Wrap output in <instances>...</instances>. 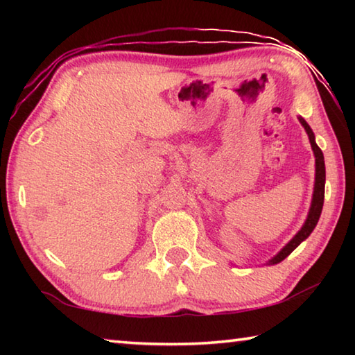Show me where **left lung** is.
I'll list each match as a JSON object with an SVG mask.
<instances>
[{"instance_id": "8db88e82", "label": "left lung", "mask_w": 355, "mask_h": 355, "mask_svg": "<svg viewBox=\"0 0 355 355\" xmlns=\"http://www.w3.org/2000/svg\"><path fill=\"white\" fill-rule=\"evenodd\" d=\"M299 122L302 123V127L305 128L309 135V139H310V146L311 150H313L315 153V189H313V199H311V205H310V211L307 219H305L304 225L300 230L294 235V238L291 239L290 243H288L284 249H282L277 255L271 260L268 261V264H277L282 260H285V258L291 254V252L297 248V245L304 241V239H307L310 236V233L313 232V228L316 227L318 220H320V216L322 211V203H324V184H326V166H324V155L321 152V148L316 146L315 142V135L313 131H311L310 125L305 122L302 117H299Z\"/></svg>"}]
</instances>
